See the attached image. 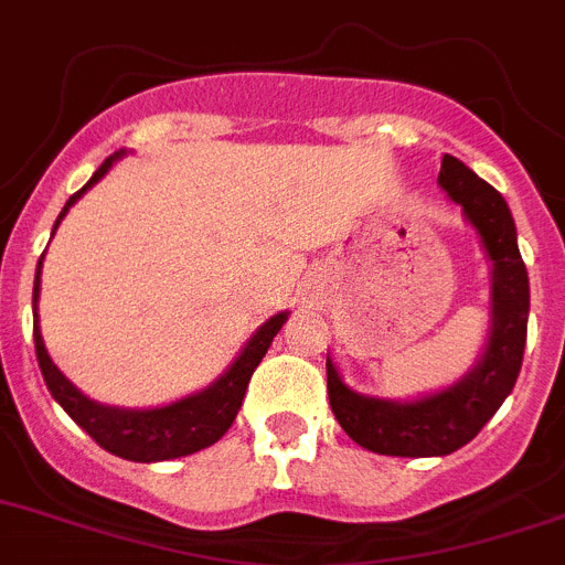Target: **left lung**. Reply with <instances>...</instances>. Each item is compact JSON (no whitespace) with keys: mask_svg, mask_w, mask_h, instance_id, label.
Segmentation results:
<instances>
[{"mask_svg":"<svg viewBox=\"0 0 565 565\" xmlns=\"http://www.w3.org/2000/svg\"><path fill=\"white\" fill-rule=\"evenodd\" d=\"M438 185L460 205L491 263L488 335L477 363L433 394L380 399L349 388L327 354V394L343 433L369 452L394 458H440L466 447L513 391L527 343L530 279L508 202L452 154L440 158Z\"/></svg>","mask_w":565,"mask_h":565,"instance_id":"1","label":"left lung"}]
</instances>
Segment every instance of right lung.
Segmentation results:
<instances>
[{"label":"right lung","mask_w":565,"mask_h":565,"mask_svg":"<svg viewBox=\"0 0 565 565\" xmlns=\"http://www.w3.org/2000/svg\"><path fill=\"white\" fill-rule=\"evenodd\" d=\"M127 149L110 154L99 169L94 171L88 182L72 193L66 207L57 216L52 235L61 227L66 218L68 207L83 196L85 191L96 185L107 171L113 169L116 160H121ZM46 255V252H44ZM44 255L38 260L35 268V286H32V338H35V354L38 366L44 374V383L50 388L52 399L99 444L110 455H118L125 460H136V463H160V460H174L185 458V455L199 452V449L213 447L230 427H233L235 416L244 402L246 385H249L252 374H255L257 363L263 354L271 347L274 335L279 327L288 321V310L274 313L271 319L263 321L255 330V335L241 347L238 358L218 374L211 385L202 391L182 396V399L169 402L160 407H116V405H102V402L85 396L61 369L52 363L50 352H46L44 335H41V324H38V297H41V268H44Z\"/></svg>","instance_id":"right-lung-1"}]
</instances>
